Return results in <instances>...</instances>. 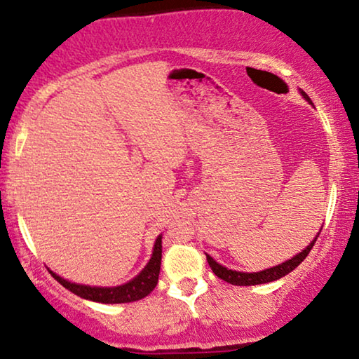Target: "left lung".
Returning <instances> with one entry per match:
<instances>
[{"instance_id": "1", "label": "left lung", "mask_w": 359, "mask_h": 359, "mask_svg": "<svg viewBox=\"0 0 359 359\" xmlns=\"http://www.w3.org/2000/svg\"><path fill=\"white\" fill-rule=\"evenodd\" d=\"M300 93H302V97L305 100H309V102H310L307 93H305V92H300ZM320 231H322V229H320ZM318 235H320V233H318ZM318 235L315 236V240L310 243V245L305 248L302 252H299V255L292 257V259L285 261V262H283V264H279L276 267H269V269H264L261 272H238V271L226 269V267L218 264V262L215 261L213 257H210L208 255H207V261H208V266L212 267V271L215 272V276H218L219 279L226 280V283L233 284V285H256V284L272 283V280L280 279V277H284L285 274H289V272H292L295 267H297L300 262H302L305 257L309 256V252L313 248Z\"/></svg>"}]
</instances>
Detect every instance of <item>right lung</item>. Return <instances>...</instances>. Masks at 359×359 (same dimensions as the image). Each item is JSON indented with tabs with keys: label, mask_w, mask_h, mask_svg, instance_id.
<instances>
[{
	"label": "right lung",
	"mask_w": 359,
	"mask_h": 359,
	"mask_svg": "<svg viewBox=\"0 0 359 359\" xmlns=\"http://www.w3.org/2000/svg\"><path fill=\"white\" fill-rule=\"evenodd\" d=\"M161 259H162V236L156 240L154 251H152V257L147 262V266L136 276L135 279L130 280L128 284L118 285V287H90V285H80L69 283V280L62 279L54 272L50 274L57 283L69 289L70 292L82 299L93 300V302L102 304H126V302H136V300L144 299L149 295L159 280V271H161Z\"/></svg>",
	"instance_id": "add662e5"
}]
</instances>
